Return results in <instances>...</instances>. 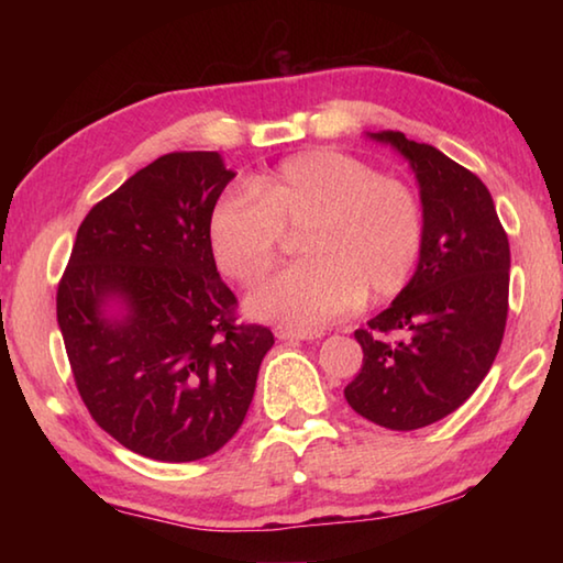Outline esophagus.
Here are the masks:
<instances>
[{"instance_id":"esophagus-1","label":"esophagus","mask_w":563,"mask_h":563,"mask_svg":"<svg viewBox=\"0 0 563 563\" xmlns=\"http://www.w3.org/2000/svg\"><path fill=\"white\" fill-rule=\"evenodd\" d=\"M275 335H278V340L300 342V340H318V338H322V332H318V330H283L280 328Z\"/></svg>"}]
</instances>
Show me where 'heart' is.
Listing matches in <instances>:
<instances>
[{
  "label": "heart",
  "instance_id": "heart-1",
  "mask_svg": "<svg viewBox=\"0 0 563 563\" xmlns=\"http://www.w3.org/2000/svg\"><path fill=\"white\" fill-rule=\"evenodd\" d=\"M283 231L300 233L302 261L247 295L253 318L312 330L407 288L424 245L415 190L340 151H305L221 198L208 247L228 280L253 285L278 263Z\"/></svg>",
  "mask_w": 563,
  "mask_h": 563
}]
</instances>
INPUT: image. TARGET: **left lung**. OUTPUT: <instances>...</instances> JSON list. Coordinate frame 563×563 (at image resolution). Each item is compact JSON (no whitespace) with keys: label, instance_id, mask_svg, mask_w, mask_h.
I'll return each mask as SVG.
<instances>
[{"label":"left lung","instance_id":"left-lung-1","mask_svg":"<svg viewBox=\"0 0 563 563\" xmlns=\"http://www.w3.org/2000/svg\"><path fill=\"white\" fill-rule=\"evenodd\" d=\"M367 136L412 166L424 245L407 288L355 330L365 357L345 399L369 422L409 432L452 415L487 377L507 328L509 238L472 170L402 131Z\"/></svg>","mask_w":563,"mask_h":563}]
</instances>
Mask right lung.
Masks as SVG:
<instances>
[{"label":"right lung","instance_id":"obj_1","mask_svg":"<svg viewBox=\"0 0 563 563\" xmlns=\"http://www.w3.org/2000/svg\"><path fill=\"white\" fill-rule=\"evenodd\" d=\"M233 176L216 151H176L136 170L84 218L56 290L93 422L156 462L203 460L231 440L275 342L268 328L238 322L208 247V218Z\"/></svg>","mask_w":563,"mask_h":563}]
</instances>
